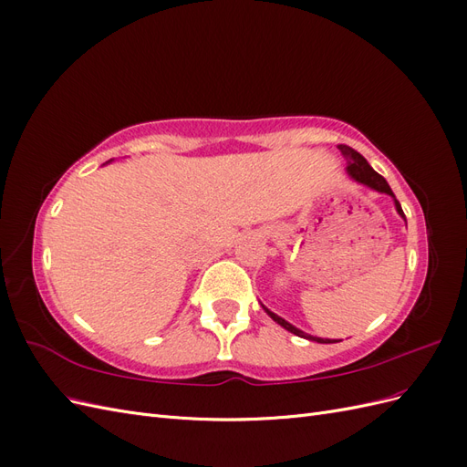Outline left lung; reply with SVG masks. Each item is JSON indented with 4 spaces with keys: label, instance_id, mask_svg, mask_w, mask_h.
<instances>
[{
    "label": "left lung",
    "instance_id": "8db88e82",
    "mask_svg": "<svg viewBox=\"0 0 467 467\" xmlns=\"http://www.w3.org/2000/svg\"><path fill=\"white\" fill-rule=\"evenodd\" d=\"M337 148L341 150L343 158L347 160V173H348V177H350L352 181L360 182V185L372 189V191H378V192H381V194H389L391 199H393L395 210H398V214L405 220L401 204H400L398 199H395V194H393V191L389 189L388 181H386L384 177H381L379 173H376L374 169L370 167V163L366 161L357 150H352V148H348V146H345V144L337 146ZM405 223H407V222H405ZM261 306H263V304H261ZM263 309L268 314V317H271L273 321H276V323L280 325V327H285L286 331H290V333H294V335H298V337H302V338H307V341H316V343H338V341H335V338H321V337H314V335H309V333H304L302 329L294 327V325L288 323L286 319H282L280 316H276L275 312H271V309H268V307L263 306Z\"/></svg>",
    "mask_w": 467,
    "mask_h": 467
}]
</instances>
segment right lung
Listing matches in <instances>:
<instances>
[{
	"mask_svg": "<svg viewBox=\"0 0 467 467\" xmlns=\"http://www.w3.org/2000/svg\"><path fill=\"white\" fill-rule=\"evenodd\" d=\"M107 163H109V161H107Z\"/></svg>",
	"mask_w": 467,
	"mask_h": 467,
	"instance_id": "obj_1",
	"label": "right lung"
}]
</instances>
